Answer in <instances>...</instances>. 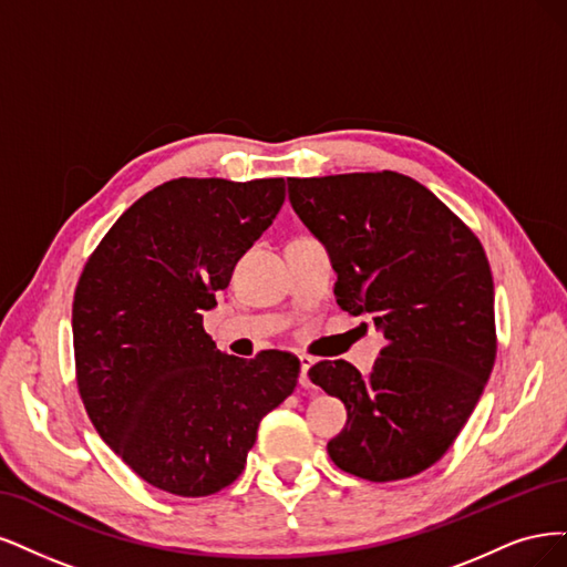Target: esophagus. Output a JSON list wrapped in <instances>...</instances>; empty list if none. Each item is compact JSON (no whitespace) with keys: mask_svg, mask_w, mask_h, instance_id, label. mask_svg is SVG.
Masks as SVG:
<instances>
[{"mask_svg":"<svg viewBox=\"0 0 567 567\" xmlns=\"http://www.w3.org/2000/svg\"><path fill=\"white\" fill-rule=\"evenodd\" d=\"M299 362H301V374H299V383L301 386H313V383H310V374H308V370L313 368V360H310L308 355H299Z\"/></svg>","mask_w":567,"mask_h":567,"instance_id":"obj_1","label":"esophagus"}]
</instances>
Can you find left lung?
<instances>
[{"instance_id": "left-lung-1", "label": "left lung", "mask_w": 567, "mask_h": 567, "mask_svg": "<svg viewBox=\"0 0 567 567\" xmlns=\"http://www.w3.org/2000/svg\"><path fill=\"white\" fill-rule=\"evenodd\" d=\"M291 209L330 251L337 303L386 339L372 374L324 360L310 381L349 412L332 462L386 483L433 466L460 435L495 364L485 251L429 188L395 172L287 178Z\"/></svg>"}]
</instances>
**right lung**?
I'll return each instance as SVG.
<instances>
[{"instance_id":"1","label":"right lung","mask_w":567,"mask_h":567,"mask_svg":"<svg viewBox=\"0 0 567 567\" xmlns=\"http://www.w3.org/2000/svg\"><path fill=\"white\" fill-rule=\"evenodd\" d=\"M285 203V178H174L126 209L72 303L91 424L136 476L207 497L247 464L261 419L295 393L299 358L216 349L203 316Z\"/></svg>"}]
</instances>
